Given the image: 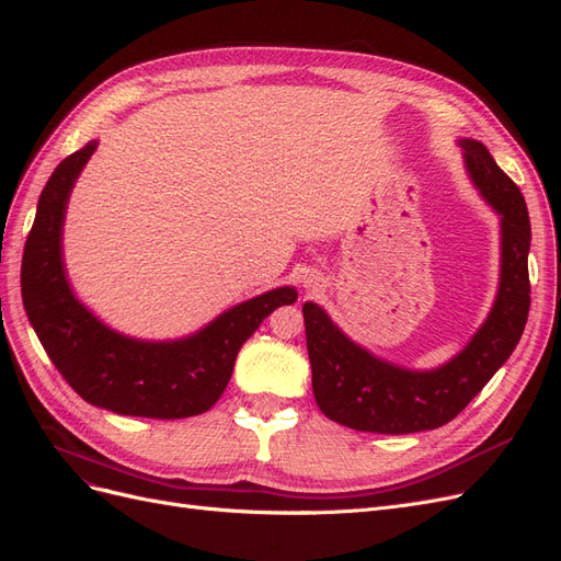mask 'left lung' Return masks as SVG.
<instances>
[{"mask_svg":"<svg viewBox=\"0 0 561 561\" xmlns=\"http://www.w3.org/2000/svg\"><path fill=\"white\" fill-rule=\"evenodd\" d=\"M468 173L501 215V283L491 313L468 346L428 371L390 365L353 344L318 304H304L311 383L320 412L346 428L404 435L445 426L511 358L531 304V225L519 186L478 140H458Z\"/></svg>","mask_w":561,"mask_h":561,"instance_id":"8db88e82","label":"left lung"}]
</instances>
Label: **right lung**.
<instances>
[{"instance_id":"obj_1","label":"right lung","mask_w":561,"mask_h":561,"mask_svg":"<svg viewBox=\"0 0 561 561\" xmlns=\"http://www.w3.org/2000/svg\"><path fill=\"white\" fill-rule=\"evenodd\" d=\"M98 142L62 159L48 178L30 229L21 293L50 363L89 404L114 414L184 419L208 412L225 393L236 355L262 320L297 301L295 287L252 297L175 342H140L110 330L75 297L62 266L67 198Z\"/></svg>"}]
</instances>
